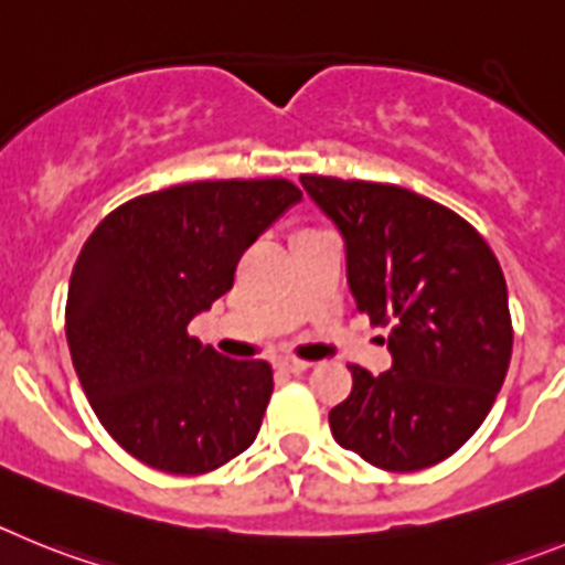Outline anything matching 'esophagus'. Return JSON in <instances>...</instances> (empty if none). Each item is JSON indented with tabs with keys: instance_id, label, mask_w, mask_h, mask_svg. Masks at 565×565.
Segmentation results:
<instances>
[{
	"instance_id": "obj_1",
	"label": "esophagus",
	"mask_w": 565,
	"mask_h": 565,
	"mask_svg": "<svg viewBox=\"0 0 565 565\" xmlns=\"http://www.w3.org/2000/svg\"><path fill=\"white\" fill-rule=\"evenodd\" d=\"M276 369L281 374H301V371L309 369V363H303V360H278Z\"/></svg>"
}]
</instances>
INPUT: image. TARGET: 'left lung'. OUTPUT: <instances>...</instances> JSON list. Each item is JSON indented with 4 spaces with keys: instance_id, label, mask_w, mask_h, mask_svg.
Returning a JSON list of instances; mask_svg holds the SVG:
<instances>
[{
    "instance_id": "obj_1",
    "label": "left lung",
    "mask_w": 565,
    "mask_h": 565,
    "mask_svg": "<svg viewBox=\"0 0 565 565\" xmlns=\"http://www.w3.org/2000/svg\"><path fill=\"white\" fill-rule=\"evenodd\" d=\"M301 185L343 233L358 312L391 327L388 371L349 365L334 441L380 470L439 465L479 430L510 369L501 264L470 222L408 188L318 174Z\"/></svg>"
}]
</instances>
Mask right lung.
Instances as JSON below:
<instances>
[{"instance_id":"obj_1","label":"right lung","mask_w":565,"mask_h":565,"mask_svg":"<svg viewBox=\"0 0 565 565\" xmlns=\"http://www.w3.org/2000/svg\"><path fill=\"white\" fill-rule=\"evenodd\" d=\"M298 200L278 177L185 182L124 202L86 238L67 343L86 399L126 454L200 476L253 445L273 369L222 358L188 323L233 287L242 253Z\"/></svg>"}]
</instances>
